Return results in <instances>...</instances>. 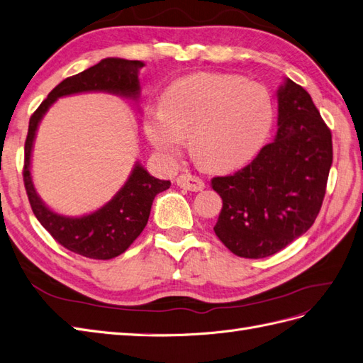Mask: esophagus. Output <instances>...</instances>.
<instances>
[{"label": "esophagus", "mask_w": 363, "mask_h": 363, "mask_svg": "<svg viewBox=\"0 0 363 363\" xmlns=\"http://www.w3.org/2000/svg\"><path fill=\"white\" fill-rule=\"evenodd\" d=\"M177 184H179L180 188L192 191V192H199L205 189V182L191 174H182L177 177Z\"/></svg>", "instance_id": "1"}]
</instances>
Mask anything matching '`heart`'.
Returning a JSON list of instances; mask_svg holds the SVG:
<instances>
[{"instance_id": "obj_1", "label": "heart", "mask_w": 363, "mask_h": 363, "mask_svg": "<svg viewBox=\"0 0 363 363\" xmlns=\"http://www.w3.org/2000/svg\"><path fill=\"white\" fill-rule=\"evenodd\" d=\"M274 120L269 92L228 74H196L177 79L160 108L145 120V132L163 158L175 157L189 137V151L201 167L233 171L251 162Z\"/></svg>"}]
</instances>
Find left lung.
<instances>
[{
  "label": "left lung",
  "instance_id": "1",
  "mask_svg": "<svg viewBox=\"0 0 363 363\" xmlns=\"http://www.w3.org/2000/svg\"><path fill=\"white\" fill-rule=\"evenodd\" d=\"M277 132L254 160L212 179L223 200L214 231L238 257L279 252L313 226L333 163L331 132L302 86L284 78L277 89Z\"/></svg>",
  "mask_w": 363,
  "mask_h": 363
}]
</instances>
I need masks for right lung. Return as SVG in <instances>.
Instances as JSON below:
<instances>
[{
  "mask_svg": "<svg viewBox=\"0 0 363 363\" xmlns=\"http://www.w3.org/2000/svg\"><path fill=\"white\" fill-rule=\"evenodd\" d=\"M143 61L104 58L99 65L63 79L29 121L24 145V186L35 217L55 240L69 251L89 259L109 260L125 252L143 231L157 194L171 186L169 180L155 179L143 164L135 162L126 183L99 209L84 216H63L49 208L38 196L32 180V151L44 115L58 99L86 92H106L138 103L140 69Z\"/></svg>",
  "mask_w": 363,
  "mask_h": 363,
  "instance_id": "obj_1",
  "label": "right lung"
}]
</instances>
